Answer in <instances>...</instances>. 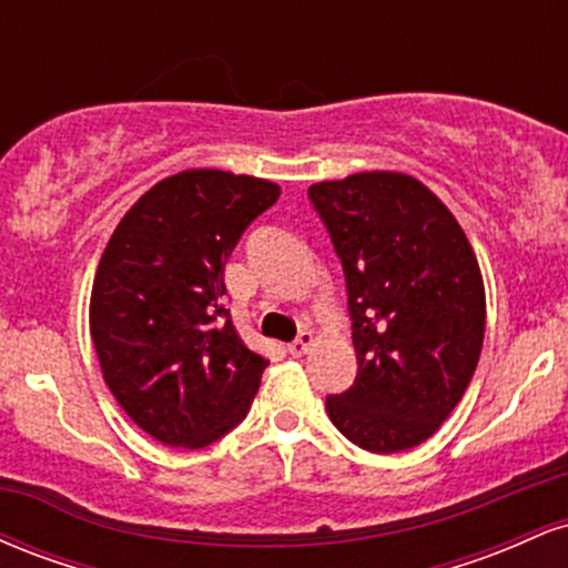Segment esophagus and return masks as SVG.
Masks as SVG:
<instances>
[{
    "label": "esophagus",
    "instance_id": "esophagus-1",
    "mask_svg": "<svg viewBox=\"0 0 568 568\" xmlns=\"http://www.w3.org/2000/svg\"><path fill=\"white\" fill-rule=\"evenodd\" d=\"M312 342H315V336H312V331H302V334H298L296 338H293V342L288 344V352L293 357H302V355H306V349L312 347Z\"/></svg>",
    "mask_w": 568,
    "mask_h": 568
}]
</instances>
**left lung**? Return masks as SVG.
Instances as JSON below:
<instances>
[{
  "label": "left lung",
  "mask_w": 568,
  "mask_h": 568,
  "mask_svg": "<svg viewBox=\"0 0 568 568\" xmlns=\"http://www.w3.org/2000/svg\"><path fill=\"white\" fill-rule=\"evenodd\" d=\"M347 280L355 384L325 400L355 446H419L465 395L486 334V291L459 221L414 175L368 171L310 186Z\"/></svg>",
  "instance_id": "left-lung-1"
}]
</instances>
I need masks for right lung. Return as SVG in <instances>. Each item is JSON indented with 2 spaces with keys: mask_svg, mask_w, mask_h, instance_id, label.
<instances>
[{
  "mask_svg": "<svg viewBox=\"0 0 568 568\" xmlns=\"http://www.w3.org/2000/svg\"><path fill=\"white\" fill-rule=\"evenodd\" d=\"M280 186L230 171H181L122 216L90 293L103 382L143 433L202 448L245 419L266 357L224 306V266Z\"/></svg>",
  "mask_w": 568,
  "mask_h": 568,
  "instance_id": "right-lung-1",
  "label": "right lung"
}]
</instances>
